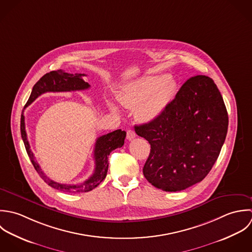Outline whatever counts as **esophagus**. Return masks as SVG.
Segmentation results:
<instances>
[{
    "mask_svg": "<svg viewBox=\"0 0 252 252\" xmlns=\"http://www.w3.org/2000/svg\"><path fill=\"white\" fill-rule=\"evenodd\" d=\"M135 136H136V134H135L133 129H127V131H126V138L128 140H132Z\"/></svg>",
    "mask_w": 252,
    "mask_h": 252,
    "instance_id": "1",
    "label": "esophagus"
}]
</instances>
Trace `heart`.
<instances>
[{"label":"heart","instance_id":"obj_1","mask_svg":"<svg viewBox=\"0 0 252 252\" xmlns=\"http://www.w3.org/2000/svg\"><path fill=\"white\" fill-rule=\"evenodd\" d=\"M177 83L168 76H148L124 86L118 99L127 108H135L138 121L150 123L159 118L175 97ZM112 111L118 108L109 103Z\"/></svg>","mask_w":252,"mask_h":252}]
</instances>
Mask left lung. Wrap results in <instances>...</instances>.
<instances>
[{
  "label": "left lung",
  "instance_id": "left-lung-1",
  "mask_svg": "<svg viewBox=\"0 0 252 252\" xmlns=\"http://www.w3.org/2000/svg\"><path fill=\"white\" fill-rule=\"evenodd\" d=\"M228 123L214 82L202 75L190 78L159 118L134 127L151 145L143 167L145 178L165 192L201 182L220 154Z\"/></svg>",
  "mask_w": 252,
  "mask_h": 252
}]
</instances>
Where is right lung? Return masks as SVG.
Returning a JSON list of instances; mask_svg holds the SVG:
<instances>
[{"label":"right lung","instance_id":"add662e5","mask_svg":"<svg viewBox=\"0 0 252 252\" xmlns=\"http://www.w3.org/2000/svg\"><path fill=\"white\" fill-rule=\"evenodd\" d=\"M85 74H69L65 73L62 70L51 71L44 75L33 87L31 95L27 101L24 109L28 107L32 102L36 100L40 95L46 93H63V92H75V91H85L90 89L89 83L83 80ZM20 131L21 137L24 142L27 154L31 159L32 164L34 165L36 171L39 173L41 178L52 188L57 189L66 193H86L90 192L95 187H97L101 182L105 179L108 171V156L110 153L121 148L125 143V138L126 132L122 129H117L105 135L98 137L94 145V161L95 167L93 175L81 184H61L50 179L42 170L41 166L35 160L33 152L30 149V144L27 139V133L25 130V118L23 111L21 114L20 120Z\"/></svg>","mask_w":252,"mask_h":252}]
</instances>
